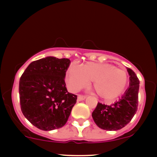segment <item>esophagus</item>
<instances>
[{
    "label": "esophagus",
    "mask_w": 157,
    "mask_h": 157,
    "mask_svg": "<svg viewBox=\"0 0 157 157\" xmlns=\"http://www.w3.org/2000/svg\"><path fill=\"white\" fill-rule=\"evenodd\" d=\"M86 98V95L79 94L78 96H77V100H78V101H82V100H84Z\"/></svg>",
    "instance_id": "1"
}]
</instances>
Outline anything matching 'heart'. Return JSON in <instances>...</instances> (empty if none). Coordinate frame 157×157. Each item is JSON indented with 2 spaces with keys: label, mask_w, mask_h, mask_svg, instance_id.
I'll list each match as a JSON object with an SVG mask.
<instances>
[{
  "label": "heart",
  "mask_w": 157,
  "mask_h": 157,
  "mask_svg": "<svg viewBox=\"0 0 157 157\" xmlns=\"http://www.w3.org/2000/svg\"><path fill=\"white\" fill-rule=\"evenodd\" d=\"M91 81H94L97 96L106 101H112L125 91L128 78L124 70L102 63H86L82 68L70 66L66 71V84L72 92L88 86Z\"/></svg>",
  "instance_id": "1"
}]
</instances>
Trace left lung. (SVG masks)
Listing matches in <instances>:
<instances>
[{
  "label": "left lung",
  "instance_id": "left-lung-1",
  "mask_svg": "<svg viewBox=\"0 0 157 157\" xmlns=\"http://www.w3.org/2000/svg\"><path fill=\"white\" fill-rule=\"evenodd\" d=\"M130 75L129 87L118 101L111 105L97 103L92 117L96 125L106 131H117L128 124L137 111L140 81L136 74L127 68Z\"/></svg>",
  "mask_w": 157,
  "mask_h": 157
}]
</instances>
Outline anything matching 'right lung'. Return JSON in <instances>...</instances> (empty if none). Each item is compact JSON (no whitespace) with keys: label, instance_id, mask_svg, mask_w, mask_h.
Masks as SVG:
<instances>
[{"label":"right lung","instance_id":"obj_1","mask_svg":"<svg viewBox=\"0 0 157 157\" xmlns=\"http://www.w3.org/2000/svg\"><path fill=\"white\" fill-rule=\"evenodd\" d=\"M71 61L47 57L28 66L19 82L21 109L37 128L52 131L67 122L77 95L68 92L64 78Z\"/></svg>","mask_w":157,"mask_h":157}]
</instances>
